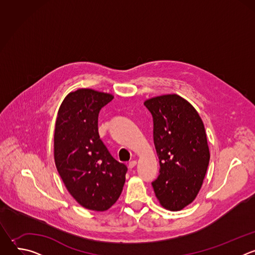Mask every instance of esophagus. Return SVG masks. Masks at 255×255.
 <instances>
[{
  "mask_svg": "<svg viewBox=\"0 0 255 255\" xmlns=\"http://www.w3.org/2000/svg\"><path fill=\"white\" fill-rule=\"evenodd\" d=\"M136 164H137V162H136L135 160L129 161V163H128V167H129V168H133V167H134Z\"/></svg>",
  "mask_w": 255,
  "mask_h": 255,
  "instance_id": "1",
  "label": "esophagus"
}]
</instances>
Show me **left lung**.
<instances>
[{
	"label": "left lung",
	"instance_id": "left-lung-1",
	"mask_svg": "<svg viewBox=\"0 0 255 255\" xmlns=\"http://www.w3.org/2000/svg\"><path fill=\"white\" fill-rule=\"evenodd\" d=\"M153 118V141L159 175L152 187L160 205L179 211L197 197L210 161L203 121L196 109L178 95L144 102Z\"/></svg>",
	"mask_w": 255,
	"mask_h": 255
}]
</instances>
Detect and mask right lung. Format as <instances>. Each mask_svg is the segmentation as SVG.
I'll return each mask as SVG.
<instances>
[{"mask_svg": "<svg viewBox=\"0 0 255 255\" xmlns=\"http://www.w3.org/2000/svg\"><path fill=\"white\" fill-rule=\"evenodd\" d=\"M111 94L92 89L69 93L61 103L54 130V160L69 194L84 208L106 211L119 199L127 166L100 139L98 117Z\"/></svg>", "mask_w": 255, "mask_h": 255, "instance_id": "1", "label": "right lung"}]
</instances>
